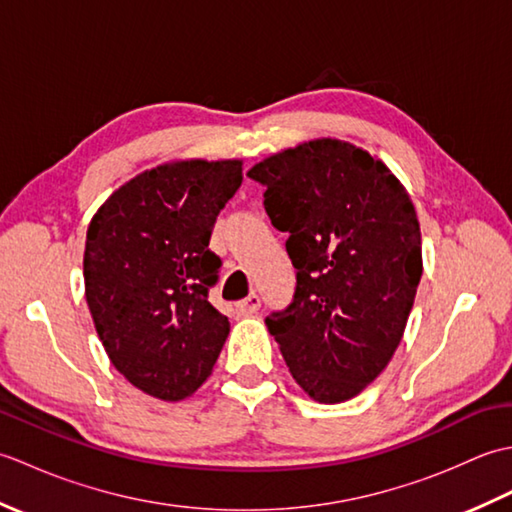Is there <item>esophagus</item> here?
<instances>
[{
	"instance_id": "34e87169",
	"label": "esophagus",
	"mask_w": 512,
	"mask_h": 512,
	"mask_svg": "<svg viewBox=\"0 0 512 512\" xmlns=\"http://www.w3.org/2000/svg\"><path fill=\"white\" fill-rule=\"evenodd\" d=\"M259 306H262V299H259L253 292V295H248L246 299L237 303V310H239V314H244V317H250V314H255L259 310Z\"/></svg>"
}]
</instances>
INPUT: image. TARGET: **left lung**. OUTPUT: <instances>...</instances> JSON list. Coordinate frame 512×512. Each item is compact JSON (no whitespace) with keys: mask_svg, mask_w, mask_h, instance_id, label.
Instances as JSON below:
<instances>
[{"mask_svg":"<svg viewBox=\"0 0 512 512\" xmlns=\"http://www.w3.org/2000/svg\"><path fill=\"white\" fill-rule=\"evenodd\" d=\"M266 213L288 233L295 299L266 317L295 383L336 405L374 383L400 345L422 277L407 189L383 160L314 138L250 167Z\"/></svg>","mask_w":512,"mask_h":512,"instance_id":"left-lung-1","label":"left lung"}]
</instances>
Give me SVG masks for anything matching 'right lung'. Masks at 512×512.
<instances>
[{"label":"right lung","instance_id":"right-lung-1","mask_svg":"<svg viewBox=\"0 0 512 512\" xmlns=\"http://www.w3.org/2000/svg\"><path fill=\"white\" fill-rule=\"evenodd\" d=\"M242 184V160H171L121 184L88 226L85 299L112 365L165 402L211 376L228 319L209 303L220 257L215 217Z\"/></svg>","mask_w":512,"mask_h":512}]
</instances>
